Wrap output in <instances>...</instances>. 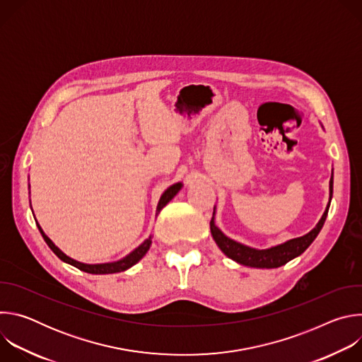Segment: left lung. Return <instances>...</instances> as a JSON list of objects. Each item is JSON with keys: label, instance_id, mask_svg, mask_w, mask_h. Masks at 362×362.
<instances>
[{"label": "left lung", "instance_id": "8db88e82", "mask_svg": "<svg viewBox=\"0 0 362 362\" xmlns=\"http://www.w3.org/2000/svg\"><path fill=\"white\" fill-rule=\"evenodd\" d=\"M332 185H334V180L331 177V182H329V202L332 199ZM328 209H329V203H328V208L324 212L321 221L318 222V225L311 232L300 236V238L291 239V240H288L282 245L274 246L271 249H262V250L253 249V247L240 245V243L229 239L228 236H225L215 226L214 218L211 221V232H212V236H214L216 245L221 247V250L228 257H230V259L236 261L238 264L252 267V268H279V267L288 264L289 261H292L293 257L303 253L306 250V247L315 240V238L318 236V233L321 232V229L325 223Z\"/></svg>", "mask_w": 362, "mask_h": 362}]
</instances>
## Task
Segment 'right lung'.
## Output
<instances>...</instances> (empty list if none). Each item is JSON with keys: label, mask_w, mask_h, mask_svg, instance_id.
I'll return each mask as SVG.
<instances>
[{"label": "right lung", "mask_w": 362, "mask_h": 362, "mask_svg": "<svg viewBox=\"0 0 362 362\" xmlns=\"http://www.w3.org/2000/svg\"><path fill=\"white\" fill-rule=\"evenodd\" d=\"M180 187H182V183H176V185L170 186V187L162 194V197H160V200H159V204H158V211H160V209L165 208V206L176 196V193L180 190ZM37 226H38V225H37ZM38 229H40V232H41V235H42L45 243L49 246L51 250H53V252L60 257L62 261H64V262H67V264L76 267L77 269H80V271H83V272L94 274V275L116 274V272H123V271L132 268L133 265H136V264L141 259V257L146 255V252L148 250V247H150V245H151V239L148 238V239H146L137 249H134L130 255H127L126 257H123V259L119 261V262H113V264H100V265H87V264L77 262V261L71 259V257L66 256L53 242H51V240L44 235V232L41 230L40 226H38Z\"/></svg>", "instance_id": "add662e5"}]
</instances>
